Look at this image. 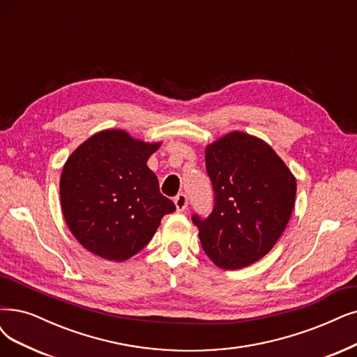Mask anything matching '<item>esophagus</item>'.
Listing matches in <instances>:
<instances>
[{
  "label": "esophagus",
  "instance_id": "esophagus-1",
  "mask_svg": "<svg viewBox=\"0 0 357 357\" xmlns=\"http://www.w3.org/2000/svg\"><path fill=\"white\" fill-rule=\"evenodd\" d=\"M175 206L178 212H183L188 207V197L185 194H178L175 197Z\"/></svg>",
  "mask_w": 357,
  "mask_h": 357
}]
</instances>
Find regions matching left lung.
Masks as SVG:
<instances>
[{"mask_svg":"<svg viewBox=\"0 0 357 357\" xmlns=\"http://www.w3.org/2000/svg\"><path fill=\"white\" fill-rule=\"evenodd\" d=\"M215 191L207 218L192 215L206 255L222 269H241L271 252L291 218L297 183L271 145L234 130L206 147Z\"/></svg>","mask_w":357,"mask_h":357,"instance_id":"1","label":"left lung"}]
</instances>
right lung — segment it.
<instances>
[{"instance_id": "obj_1", "label": "right lung", "mask_w": 357, "mask_h": 357, "mask_svg": "<svg viewBox=\"0 0 357 357\" xmlns=\"http://www.w3.org/2000/svg\"><path fill=\"white\" fill-rule=\"evenodd\" d=\"M160 142H144L121 129L88 138L63 166L60 200L66 223L88 252L123 261L150 243L175 204L147 166Z\"/></svg>"}]
</instances>
